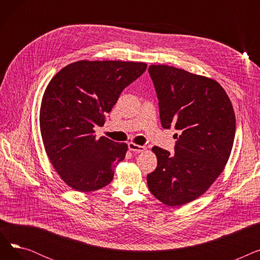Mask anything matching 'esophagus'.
<instances>
[{
	"label": "esophagus",
	"instance_id": "34e87169",
	"mask_svg": "<svg viewBox=\"0 0 260 260\" xmlns=\"http://www.w3.org/2000/svg\"><path fill=\"white\" fill-rule=\"evenodd\" d=\"M128 148H129V151H132L134 153H142V152L145 151V146L135 144L133 142L128 143Z\"/></svg>",
	"mask_w": 260,
	"mask_h": 260
}]
</instances>
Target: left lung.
Returning <instances> with one entry per match:
<instances>
[{"label":"left lung","mask_w":260,"mask_h":260,"mask_svg":"<svg viewBox=\"0 0 260 260\" xmlns=\"http://www.w3.org/2000/svg\"><path fill=\"white\" fill-rule=\"evenodd\" d=\"M163 128L175 127V154L154 146L157 169L148 174L151 193L169 207L200 197L223 171L233 147L236 120L217 81L168 65L148 67Z\"/></svg>","instance_id":"8db88e82"}]
</instances>
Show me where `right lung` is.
I'll return each mask as SVG.
<instances>
[{
  "mask_svg": "<svg viewBox=\"0 0 260 260\" xmlns=\"http://www.w3.org/2000/svg\"><path fill=\"white\" fill-rule=\"evenodd\" d=\"M141 62L78 61L54 76L43 94L40 127L46 154L61 179L78 192H93L114 178L126 143L95 138L120 93L138 79Z\"/></svg>",
  "mask_w": 260,
  "mask_h": 260,
  "instance_id": "obj_1",
  "label": "right lung"
}]
</instances>
